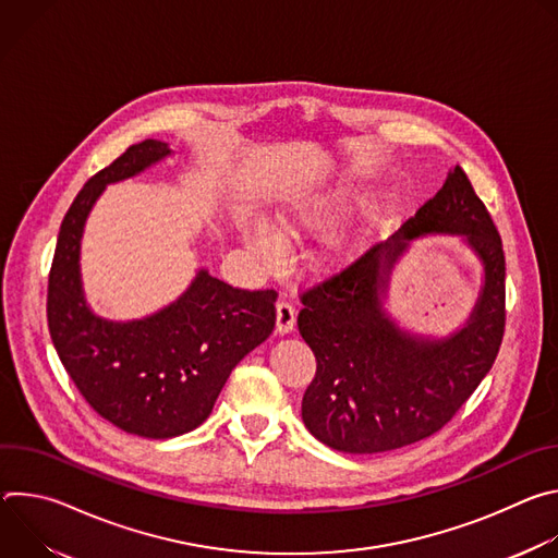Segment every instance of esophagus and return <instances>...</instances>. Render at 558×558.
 Listing matches in <instances>:
<instances>
[{
    "label": "esophagus",
    "mask_w": 558,
    "mask_h": 558,
    "mask_svg": "<svg viewBox=\"0 0 558 558\" xmlns=\"http://www.w3.org/2000/svg\"><path fill=\"white\" fill-rule=\"evenodd\" d=\"M295 327V308L291 302L282 300L276 304V331L280 336H287L291 333Z\"/></svg>",
    "instance_id": "obj_1"
}]
</instances>
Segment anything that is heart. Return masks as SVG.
Returning <instances> with one entry per match:
<instances>
[{"label": "heart", "mask_w": 558, "mask_h": 558, "mask_svg": "<svg viewBox=\"0 0 558 558\" xmlns=\"http://www.w3.org/2000/svg\"><path fill=\"white\" fill-rule=\"evenodd\" d=\"M349 190H320V192H298L287 196L274 211V229L254 222L245 227L250 247L267 267H278L284 260L287 243L304 241L331 227L349 207ZM377 201L366 198L355 216L323 243L317 258L329 269L344 267L362 245V238L375 218Z\"/></svg>", "instance_id": "heart-1"}]
</instances>
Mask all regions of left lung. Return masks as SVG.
<instances>
[{
	"instance_id": "8db88e82",
	"label": "left lung",
	"mask_w": 558,
	"mask_h": 558,
	"mask_svg": "<svg viewBox=\"0 0 558 558\" xmlns=\"http://www.w3.org/2000/svg\"><path fill=\"white\" fill-rule=\"evenodd\" d=\"M459 234L485 265L469 320L446 339L411 335L383 308L389 274L417 236ZM298 331L317 368L302 397L308 433L340 452L371 454L441 430L482 384L506 327L501 235L454 166L444 187L400 231L344 271L302 293Z\"/></svg>"
}]
</instances>
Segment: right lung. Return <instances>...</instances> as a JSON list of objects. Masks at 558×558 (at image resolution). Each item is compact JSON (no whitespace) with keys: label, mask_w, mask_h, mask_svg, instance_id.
<instances>
[{"label":"right lung","mask_w":558,"mask_h":558,"mask_svg":"<svg viewBox=\"0 0 558 558\" xmlns=\"http://www.w3.org/2000/svg\"><path fill=\"white\" fill-rule=\"evenodd\" d=\"M170 154L168 143L145 138L84 185L63 216L48 278V329L70 379L104 420L147 439L201 426L233 366L276 325L274 289H233L207 269L172 304L141 320H106L88 306L78 260L97 198L106 185Z\"/></svg>","instance_id":"add662e5"}]
</instances>
